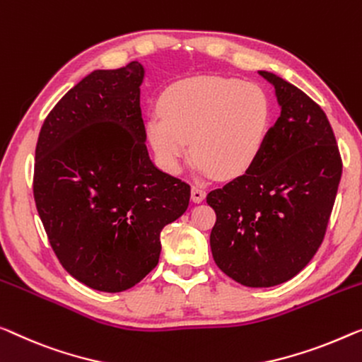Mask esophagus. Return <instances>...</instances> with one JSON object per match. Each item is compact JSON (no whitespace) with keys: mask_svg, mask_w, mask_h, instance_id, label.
Wrapping results in <instances>:
<instances>
[{"mask_svg":"<svg viewBox=\"0 0 362 362\" xmlns=\"http://www.w3.org/2000/svg\"><path fill=\"white\" fill-rule=\"evenodd\" d=\"M206 198V192L202 187H192V202L193 203H202Z\"/></svg>","mask_w":362,"mask_h":362,"instance_id":"1","label":"esophagus"}]
</instances>
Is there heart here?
I'll use <instances>...</instances> for the list:
<instances>
[{
  "mask_svg": "<svg viewBox=\"0 0 362 362\" xmlns=\"http://www.w3.org/2000/svg\"><path fill=\"white\" fill-rule=\"evenodd\" d=\"M160 117L146 122L156 159L170 174L190 153L202 175L235 179L260 158L272 125V102L260 86L234 78L177 81L160 97Z\"/></svg>",
  "mask_w": 362,
  "mask_h": 362,
  "instance_id": "b5f03b06",
  "label": "heart"
}]
</instances>
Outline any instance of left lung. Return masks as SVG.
<instances>
[{
	"mask_svg": "<svg viewBox=\"0 0 362 362\" xmlns=\"http://www.w3.org/2000/svg\"><path fill=\"white\" fill-rule=\"evenodd\" d=\"M281 109L260 158L247 174L208 193L216 211L209 237L221 272L249 288L289 281L325 235L341 158L323 110L278 74L258 71Z\"/></svg>",
	"mask_w": 362,
	"mask_h": 362,
	"instance_id": "obj_1",
	"label": "left lung"
}]
</instances>
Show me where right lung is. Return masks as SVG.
<instances>
[{
  "mask_svg": "<svg viewBox=\"0 0 362 362\" xmlns=\"http://www.w3.org/2000/svg\"><path fill=\"white\" fill-rule=\"evenodd\" d=\"M146 69H95L43 122L35 148L37 211L63 268L104 293L141 281L160 230L187 211L190 187L146 149L139 94Z\"/></svg>",
  "mask_w": 362,
  "mask_h": 362,
  "instance_id": "1",
  "label": "right lung"
}]
</instances>
